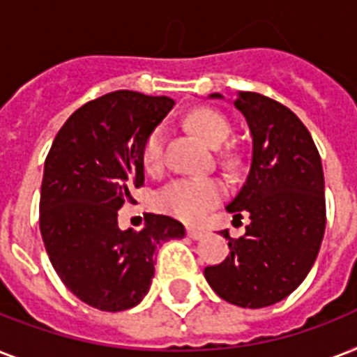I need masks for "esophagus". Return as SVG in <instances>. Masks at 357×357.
Here are the masks:
<instances>
[{
    "mask_svg": "<svg viewBox=\"0 0 357 357\" xmlns=\"http://www.w3.org/2000/svg\"><path fill=\"white\" fill-rule=\"evenodd\" d=\"M187 235H189L190 238H195V241H200V238L206 235V231L198 228H187Z\"/></svg>",
    "mask_w": 357,
    "mask_h": 357,
    "instance_id": "1",
    "label": "esophagus"
}]
</instances>
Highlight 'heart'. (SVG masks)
<instances>
[{"mask_svg": "<svg viewBox=\"0 0 357 357\" xmlns=\"http://www.w3.org/2000/svg\"><path fill=\"white\" fill-rule=\"evenodd\" d=\"M190 131L204 140L207 146L224 144L231 133L228 119L213 109H195L187 116ZM162 146L165 131L155 128L146 137L140 159L148 172H155L162 165ZM224 196V187L218 179L213 178H179L155 195V207L159 211L172 215L183 222H198L211 207H215Z\"/></svg>", "mask_w": 357, "mask_h": 357, "instance_id": "heart-1", "label": "heart"}]
</instances>
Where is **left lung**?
<instances>
[{"instance_id":"obj_1","label":"left lung","mask_w":357,"mask_h":357,"mask_svg":"<svg viewBox=\"0 0 357 357\" xmlns=\"http://www.w3.org/2000/svg\"><path fill=\"white\" fill-rule=\"evenodd\" d=\"M234 105L248 123L252 162L226 211L234 220L248 213L250 224L238 238L220 231L229 254L204 276L222 300L259 310L293 293L315 263L326 228L324 174L310 131L291 109L255 92H238Z\"/></svg>"}]
</instances>
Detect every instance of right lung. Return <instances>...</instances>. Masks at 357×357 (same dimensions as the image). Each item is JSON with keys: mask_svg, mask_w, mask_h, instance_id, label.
<instances>
[{"mask_svg": "<svg viewBox=\"0 0 357 357\" xmlns=\"http://www.w3.org/2000/svg\"><path fill=\"white\" fill-rule=\"evenodd\" d=\"M174 107L167 96L116 91L70 116L44 162L40 234L53 268L85 304L123 311L142 302L162 243L183 238V224L146 215L144 228H119V209L144 185L140 151Z\"/></svg>", "mask_w": 357, "mask_h": 357, "instance_id": "1", "label": "right lung"}]
</instances>
